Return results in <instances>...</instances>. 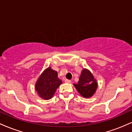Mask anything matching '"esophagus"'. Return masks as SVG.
Returning <instances> with one entry per match:
<instances>
[{"label": "esophagus", "instance_id": "34e87169", "mask_svg": "<svg viewBox=\"0 0 132 132\" xmlns=\"http://www.w3.org/2000/svg\"><path fill=\"white\" fill-rule=\"evenodd\" d=\"M64 82L66 83H71V80H69V79H66L64 80Z\"/></svg>", "mask_w": 132, "mask_h": 132}]
</instances>
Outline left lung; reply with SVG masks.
I'll return each instance as SVG.
<instances>
[{"label":"left lung","mask_w":132,"mask_h":132,"mask_svg":"<svg viewBox=\"0 0 132 132\" xmlns=\"http://www.w3.org/2000/svg\"><path fill=\"white\" fill-rule=\"evenodd\" d=\"M79 79L78 84H75L79 93L86 98L92 96L97 87V83L91 72L87 69H84Z\"/></svg>","instance_id":"left-lung-1"}]
</instances>
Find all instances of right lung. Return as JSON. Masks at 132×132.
I'll list each match as a JSON object with an SVG mask.
<instances>
[{
    "label": "right lung",
    "instance_id": "add662e5",
    "mask_svg": "<svg viewBox=\"0 0 132 132\" xmlns=\"http://www.w3.org/2000/svg\"><path fill=\"white\" fill-rule=\"evenodd\" d=\"M61 83V80L57 78L56 71L50 67L44 71L38 79L35 84V89L40 97L48 100L53 96Z\"/></svg>",
    "mask_w": 132,
    "mask_h": 132
}]
</instances>
